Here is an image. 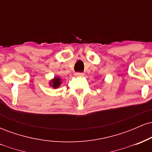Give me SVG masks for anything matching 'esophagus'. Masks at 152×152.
Wrapping results in <instances>:
<instances>
[{
	"instance_id": "esophagus-1",
	"label": "esophagus",
	"mask_w": 152,
	"mask_h": 152,
	"mask_svg": "<svg viewBox=\"0 0 152 152\" xmlns=\"http://www.w3.org/2000/svg\"><path fill=\"white\" fill-rule=\"evenodd\" d=\"M74 74L76 76H83V73H80V72H76V73H75Z\"/></svg>"
}]
</instances>
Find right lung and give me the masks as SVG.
Instances as JSON below:
<instances>
[{
  "instance_id": "add662e5",
  "label": "right lung",
  "mask_w": 152,
  "mask_h": 152,
  "mask_svg": "<svg viewBox=\"0 0 152 152\" xmlns=\"http://www.w3.org/2000/svg\"><path fill=\"white\" fill-rule=\"evenodd\" d=\"M61 83V79L58 77L54 78L53 80H52L50 84H52V86L53 88H58V87L60 86V84Z\"/></svg>"
}]
</instances>
